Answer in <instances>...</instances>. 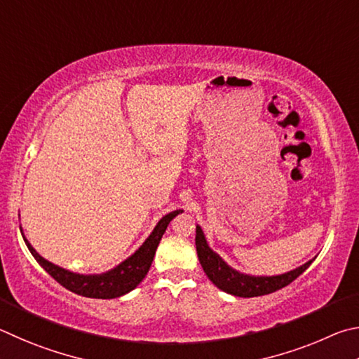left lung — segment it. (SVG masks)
Here are the masks:
<instances>
[{"label": "left lung", "instance_id": "obj_1", "mask_svg": "<svg viewBox=\"0 0 359 359\" xmlns=\"http://www.w3.org/2000/svg\"><path fill=\"white\" fill-rule=\"evenodd\" d=\"M196 246L200 265H202L205 274L208 276V279L212 284L217 288H221L222 292H227L230 294H235V297L241 298L263 297V294L280 290V288L292 284V282L297 279L299 274H303L313 262L312 259L304 263V265L293 269V271H288L279 276H249L229 266L227 263L208 246L205 233L203 230L200 229V225H197L196 230Z\"/></svg>", "mask_w": 359, "mask_h": 359}]
</instances>
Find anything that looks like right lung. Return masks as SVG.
I'll return each mask as SVG.
<instances>
[{"label": "right lung", "instance_id": "1", "mask_svg": "<svg viewBox=\"0 0 359 359\" xmlns=\"http://www.w3.org/2000/svg\"><path fill=\"white\" fill-rule=\"evenodd\" d=\"M180 212H183V210H176L163 216L161 221L157 222L154 230L151 231L147 241H144L129 259H126L124 262L119 263L118 266L102 274H79L69 271V269H65L58 265H53L52 262L46 260L43 257L36 252L34 248L31 246L27 238L23 236V233L22 236L25 240V244H27L29 249L31 255L34 257L37 263H39L56 282H60L62 287L67 288V290L86 298L111 299L123 297V294L134 290V288L143 280L144 276L149 271L156 249L159 246L162 235L165 233L167 225L175 216H178Z\"/></svg>", "mask_w": 359, "mask_h": 359}]
</instances>
